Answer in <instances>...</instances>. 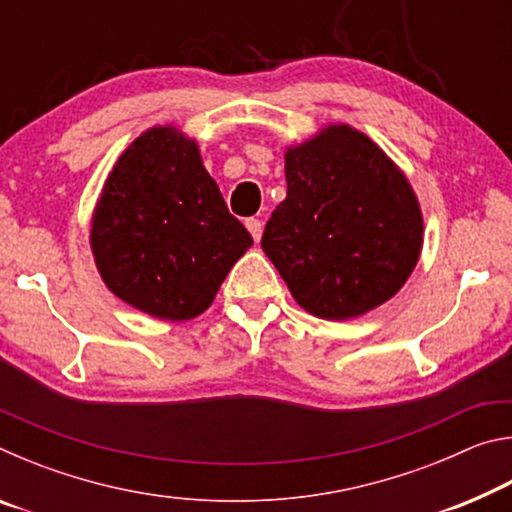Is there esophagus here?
<instances>
[{"label": "esophagus", "mask_w": 512, "mask_h": 512, "mask_svg": "<svg viewBox=\"0 0 512 512\" xmlns=\"http://www.w3.org/2000/svg\"><path fill=\"white\" fill-rule=\"evenodd\" d=\"M246 228L250 230V235H253L255 241L262 239V232H264V223L259 219H246Z\"/></svg>", "instance_id": "obj_1"}]
</instances>
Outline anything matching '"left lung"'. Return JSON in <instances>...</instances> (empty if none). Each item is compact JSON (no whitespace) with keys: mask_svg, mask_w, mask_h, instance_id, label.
Here are the masks:
<instances>
[{"mask_svg":"<svg viewBox=\"0 0 512 512\" xmlns=\"http://www.w3.org/2000/svg\"><path fill=\"white\" fill-rule=\"evenodd\" d=\"M287 198L264 253L302 309L348 320L391 300L422 250V212L395 162L354 128L327 126L284 155Z\"/></svg>","mask_w":512,"mask_h":512,"instance_id":"left-lung-1","label":"left lung"}]
</instances>
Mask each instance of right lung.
I'll return each instance as SVG.
<instances>
[{"label": "right lung", "mask_w": 512, "mask_h": 512, "mask_svg": "<svg viewBox=\"0 0 512 512\" xmlns=\"http://www.w3.org/2000/svg\"><path fill=\"white\" fill-rule=\"evenodd\" d=\"M90 244L117 298L155 318L189 320L212 305L253 237L228 212L196 142L155 126L112 167Z\"/></svg>", "instance_id": "1"}]
</instances>
